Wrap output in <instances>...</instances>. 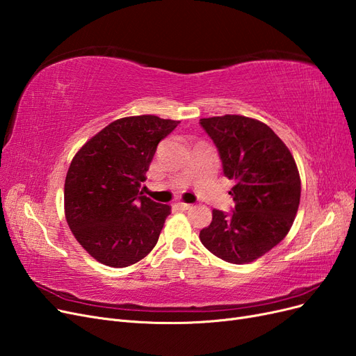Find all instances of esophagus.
Masks as SVG:
<instances>
[{
	"label": "esophagus",
	"mask_w": 356,
	"mask_h": 356,
	"mask_svg": "<svg viewBox=\"0 0 356 356\" xmlns=\"http://www.w3.org/2000/svg\"><path fill=\"white\" fill-rule=\"evenodd\" d=\"M175 208H177L178 211H188V209L191 208V204H188V203H182V202H178V203H175Z\"/></svg>",
	"instance_id": "34e87169"
}]
</instances>
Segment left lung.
Instances as JSON below:
<instances>
[{
    "instance_id": "left-lung-1",
    "label": "left lung",
    "mask_w": 356,
    "mask_h": 356,
    "mask_svg": "<svg viewBox=\"0 0 356 356\" xmlns=\"http://www.w3.org/2000/svg\"><path fill=\"white\" fill-rule=\"evenodd\" d=\"M234 186L232 212L212 211L200 230L203 246L221 260L245 264L288 234L300 204V175L293 154L270 127L243 115L200 118Z\"/></svg>"
}]
</instances>
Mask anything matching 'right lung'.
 <instances>
[{
    "label": "right lung",
    "instance_id": "add662e5",
    "mask_svg": "<svg viewBox=\"0 0 356 356\" xmlns=\"http://www.w3.org/2000/svg\"><path fill=\"white\" fill-rule=\"evenodd\" d=\"M157 115L118 118L74 156L65 179V217L96 261L127 267L156 246L169 204L139 193L159 143L178 126Z\"/></svg>",
    "mask_w": 356,
    "mask_h": 356
}]
</instances>
